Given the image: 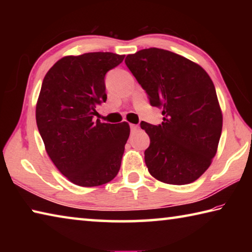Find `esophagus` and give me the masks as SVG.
<instances>
[{"mask_svg": "<svg viewBox=\"0 0 252 252\" xmlns=\"http://www.w3.org/2000/svg\"><path fill=\"white\" fill-rule=\"evenodd\" d=\"M130 127L132 132H136L139 130V126H135V125H130Z\"/></svg>", "mask_w": 252, "mask_h": 252, "instance_id": "34e87169", "label": "esophagus"}]
</instances>
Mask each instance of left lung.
Here are the masks:
<instances>
[{"instance_id":"8db88e82","label":"left lung","mask_w":252,"mask_h":252,"mask_svg":"<svg viewBox=\"0 0 252 252\" xmlns=\"http://www.w3.org/2000/svg\"><path fill=\"white\" fill-rule=\"evenodd\" d=\"M126 64L152 106L162 109L159 126L141 122L150 138L144 161L152 177L188 185L210 167L222 131V112L210 76L187 58L163 49H144Z\"/></svg>"}]
</instances>
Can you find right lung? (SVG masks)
<instances>
[{"label": "right lung", "mask_w": 252, "mask_h": 252, "mask_svg": "<svg viewBox=\"0 0 252 252\" xmlns=\"http://www.w3.org/2000/svg\"><path fill=\"white\" fill-rule=\"evenodd\" d=\"M125 55L91 52L60 59L45 74L35 117L45 150L67 180L80 187L110 182L120 170L127 122L92 120L106 101L104 76Z\"/></svg>", "instance_id": "obj_1"}]
</instances>
